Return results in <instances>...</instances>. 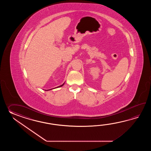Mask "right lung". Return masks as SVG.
Listing matches in <instances>:
<instances>
[{
	"label": "right lung",
	"mask_w": 151,
	"mask_h": 151,
	"mask_svg": "<svg viewBox=\"0 0 151 151\" xmlns=\"http://www.w3.org/2000/svg\"><path fill=\"white\" fill-rule=\"evenodd\" d=\"M64 83H63V85H60V86H59L57 87H60L63 86L64 85ZM50 90H52V89H50ZM47 91H48V90H47Z\"/></svg>",
	"instance_id": "right-lung-1"
}]
</instances>
